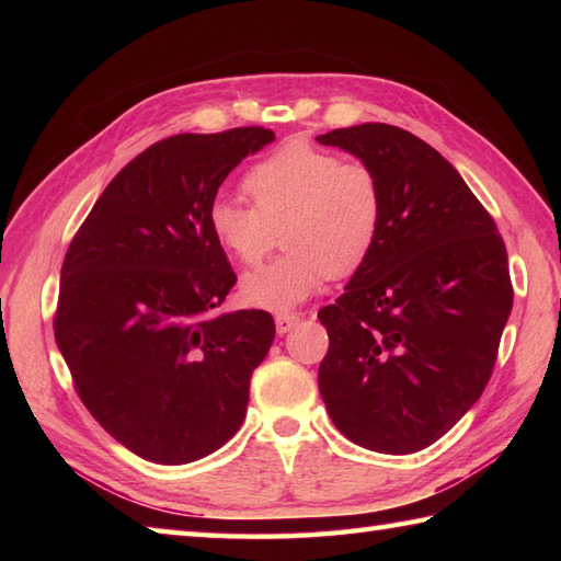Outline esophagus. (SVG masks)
<instances>
[{"instance_id": "obj_1", "label": "esophagus", "mask_w": 561, "mask_h": 561, "mask_svg": "<svg viewBox=\"0 0 561 561\" xmlns=\"http://www.w3.org/2000/svg\"><path fill=\"white\" fill-rule=\"evenodd\" d=\"M301 316L299 313H277V318H274V325H277V332L279 335H287V332L299 323Z\"/></svg>"}]
</instances>
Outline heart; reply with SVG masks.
<instances>
[{"label":"heart","mask_w":561,"mask_h":561,"mask_svg":"<svg viewBox=\"0 0 561 561\" xmlns=\"http://www.w3.org/2000/svg\"><path fill=\"white\" fill-rule=\"evenodd\" d=\"M253 205L219 195L207 224L219 248L241 265H257L284 224V255L241 282L245 304L287 313L320 291L328 277L359 270L383 224V190L364 163L306 141L284 145L245 173Z\"/></svg>","instance_id":"1"}]
</instances>
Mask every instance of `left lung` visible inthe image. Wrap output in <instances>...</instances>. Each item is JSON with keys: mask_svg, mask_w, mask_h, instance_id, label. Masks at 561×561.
I'll list each match as a JSON object with an SVG mask.
<instances>
[{"mask_svg": "<svg viewBox=\"0 0 561 561\" xmlns=\"http://www.w3.org/2000/svg\"><path fill=\"white\" fill-rule=\"evenodd\" d=\"M320 145L354 153L383 190V224L335 304L318 368L332 424L368 450H422L490 383L514 306L504 238L460 173L408 129L364 123Z\"/></svg>", "mask_w": 561, "mask_h": 561, "instance_id": "1", "label": "left lung"}]
</instances>
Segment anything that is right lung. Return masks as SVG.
I'll return each mask as SVG.
<instances>
[{"instance_id":"1","label":"right lung","mask_w":561,"mask_h":561,"mask_svg":"<svg viewBox=\"0 0 561 561\" xmlns=\"http://www.w3.org/2000/svg\"><path fill=\"white\" fill-rule=\"evenodd\" d=\"M272 139L265 127L161 139L113 178L71 238L55 342L93 420L139 458L199 460L245 420L274 320L214 313L236 274L207 211L226 175Z\"/></svg>"}]
</instances>
